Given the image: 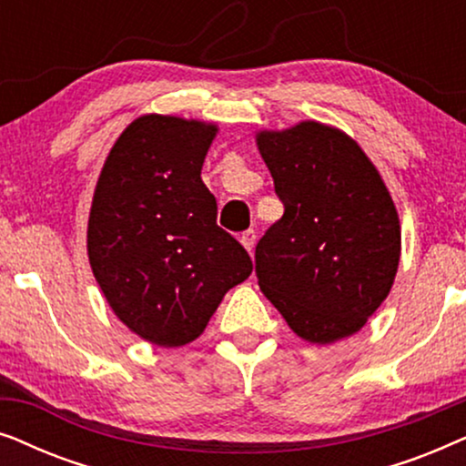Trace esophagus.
I'll return each mask as SVG.
<instances>
[{
  "label": "esophagus",
  "instance_id": "obj_1",
  "mask_svg": "<svg viewBox=\"0 0 466 466\" xmlns=\"http://www.w3.org/2000/svg\"><path fill=\"white\" fill-rule=\"evenodd\" d=\"M239 241H241V246H244L248 252H252V250H254V244H257V231H252V228H248V231L241 233Z\"/></svg>",
  "mask_w": 466,
  "mask_h": 466
}]
</instances>
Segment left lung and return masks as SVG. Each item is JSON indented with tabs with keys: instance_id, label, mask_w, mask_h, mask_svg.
Returning a JSON list of instances; mask_svg holds the SVG:
<instances>
[{
	"instance_id": "obj_1",
	"label": "left lung",
	"mask_w": 466,
	"mask_h": 466,
	"mask_svg": "<svg viewBox=\"0 0 466 466\" xmlns=\"http://www.w3.org/2000/svg\"><path fill=\"white\" fill-rule=\"evenodd\" d=\"M284 216L257 244V278L289 327L333 343L365 327L392 289L400 225L380 171L335 127L303 120L260 131Z\"/></svg>"
}]
</instances>
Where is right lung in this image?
<instances>
[{
    "label": "right lung",
    "instance_id": "1",
    "mask_svg": "<svg viewBox=\"0 0 466 466\" xmlns=\"http://www.w3.org/2000/svg\"><path fill=\"white\" fill-rule=\"evenodd\" d=\"M218 127L146 114L120 133L95 187L86 248L120 322L161 348L195 341L222 297L252 273L216 225L201 167Z\"/></svg>",
    "mask_w": 466,
    "mask_h": 466
}]
</instances>
